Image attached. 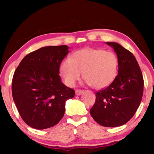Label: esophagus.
<instances>
[{
  "label": "esophagus",
  "mask_w": 154,
  "mask_h": 154,
  "mask_svg": "<svg viewBox=\"0 0 154 154\" xmlns=\"http://www.w3.org/2000/svg\"><path fill=\"white\" fill-rule=\"evenodd\" d=\"M83 92H84V90H75V94H76L77 96H80L82 94Z\"/></svg>",
  "instance_id": "esophagus-1"
}]
</instances>
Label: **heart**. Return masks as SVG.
Wrapping results in <instances>:
<instances>
[{
	"instance_id": "1",
	"label": "heart",
	"mask_w": 154,
	"mask_h": 154,
	"mask_svg": "<svg viewBox=\"0 0 154 154\" xmlns=\"http://www.w3.org/2000/svg\"><path fill=\"white\" fill-rule=\"evenodd\" d=\"M118 60L113 53L101 49L86 48L75 51L62 62L60 71L68 86H73L83 77L95 89L109 86L118 74Z\"/></svg>"
}]
</instances>
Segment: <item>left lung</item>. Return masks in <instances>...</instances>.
<instances>
[{"instance_id": "1", "label": "left lung", "mask_w": 154, "mask_h": 154, "mask_svg": "<svg viewBox=\"0 0 154 154\" xmlns=\"http://www.w3.org/2000/svg\"><path fill=\"white\" fill-rule=\"evenodd\" d=\"M118 60V75L108 87L96 92L90 114L98 124L118 127L127 123L139 108L144 81L136 58L119 43L106 42Z\"/></svg>"}]
</instances>
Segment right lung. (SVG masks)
<instances>
[{
    "instance_id": "right-lung-1",
    "label": "right lung",
    "mask_w": 154,
    "mask_h": 154,
    "mask_svg": "<svg viewBox=\"0 0 154 154\" xmlns=\"http://www.w3.org/2000/svg\"><path fill=\"white\" fill-rule=\"evenodd\" d=\"M67 45L43 47L26 56L15 70L12 95L21 118L38 130L55 126L63 118L65 103L75 90L61 82L59 69Z\"/></svg>"
}]
</instances>
